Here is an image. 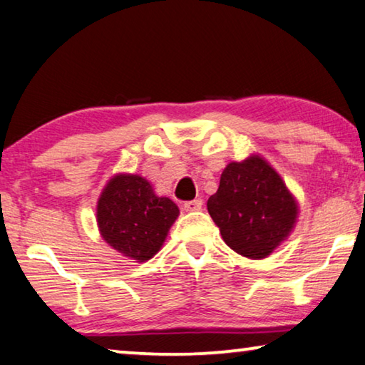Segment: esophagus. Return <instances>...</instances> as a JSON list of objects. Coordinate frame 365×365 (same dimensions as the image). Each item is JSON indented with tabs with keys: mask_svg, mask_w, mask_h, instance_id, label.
<instances>
[{
	"mask_svg": "<svg viewBox=\"0 0 365 365\" xmlns=\"http://www.w3.org/2000/svg\"><path fill=\"white\" fill-rule=\"evenodd\" d=\"M201 206H203V201L201 200H192V201H185V211H200Z\"/></svg>",
	"mask_w": 365,
	"mask_h": 365,
	"instance_id": "34e87169",
	"label": "esophagus"
}]
</instances>
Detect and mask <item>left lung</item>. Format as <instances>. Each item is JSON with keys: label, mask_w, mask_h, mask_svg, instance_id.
<instances>
[{"label": "left lung", "mask_w": 365, "mask_h": 365, "mask_svg": "<svg viewBox=\"0 0 365 365\" xmlns=\"http://www.w3.org/2000/svg\"><path fill=\"white\" fill-rule=\"evenodd\" d=\"M207 211L225 244L247 258H264L286 240L297 205L268 162L252 155L225 167Z\"/></svg>", "instance_id": "8db88e82"}]
</instances>
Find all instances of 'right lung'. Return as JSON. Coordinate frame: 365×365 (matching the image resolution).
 <instances>
[{"instance_id": "obj_1", "label": "right lung", "mask_w": 365, "mask_h": 365, "mask_svg": "<svg viewBox=\"0 0 365 365\" xmlns=\"http://www.w3.org/2000/svg\"><path fill=\"white\" fill-rule=\"evenodd\" d=\"M177 216L178 206L155 195L151 183L140 175L113 177L97 203L103 240L138 262H146L160 250Z\"/></svg>"}]
</instances>
